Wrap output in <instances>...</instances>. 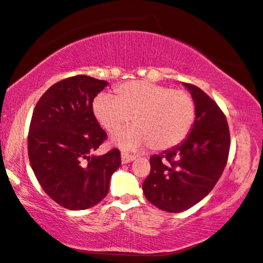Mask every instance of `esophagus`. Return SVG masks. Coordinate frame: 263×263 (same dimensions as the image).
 <instances>
[{
	"instance_id": "1",
	"label": "esophagus",
	"mask_w": 263,
	"mask_h": 263,
	"mask_svg": "<svg viewBox=\"0 0 263 263\" xmlns=\"http://www.w3.org/2000/svg\"><path fill=\"white\" fill-rule=\"evenodd\" d=\"M135 158H136L135 156L129 155V154H127V153H122V154H121V162H122V164L130 163V162H133V160H134Z\"/></svg>"
}]
</instances>
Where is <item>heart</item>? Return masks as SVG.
I'll return each mask as SVG.
<instances>
[{
	"mask_svg": "<svg viewBox=\"0 0 263 263\" xmlns=\"http://www.w3.org/2000/svg\"><path fill=\"white\" fill-rule=\"evenodd\" d=\"M97 121L114 133L132 120L135 124L113 135L115 145L137 149L150 145L167 150L186 139L194 124V99L183 90L154 83L133 81L115 89V96L101 92L92 104Z\"/></svg>",
	"mask_w": 263,
	"mask_h": 263,
	"instance_id": "b5f03b06",
	"label": "heart"
}]
</instances>
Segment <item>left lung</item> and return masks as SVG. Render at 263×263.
Masks as SVG:
<instances>
[{
	"mask_svg": "<svg viewBox=\"0 0 263 263\" xmlns=\"http://www.w3.org/2000/svg\"><path fill=\"white\" fill-rule=\"evenodd\" d=\"M194 99L196 117L187 139L150 158L146 200L168 213H181L213 191L228 163L230 132L218 105L197 87L183 83Z\"/></svg>",
	"mask_w": 263,
	"mask_h": 263,
	"instance_id": "8db88e82",
	"label": "left lung"
}]
</instances>
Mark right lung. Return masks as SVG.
Returning a JSON list of instances; mask_svg holds the SVG:
<instances>
[{
	"instance_id": "1",
	"label": "right lung",
	"mask_w": 263,
	"mask_h": 263,
	"mask_svg": "<svg viewBox=\"0 0 263 263\" xmlns=\"http://www.w3.org/2000/svg\"><path fill=\"white\" fill-rule=\"evenodd\" d=\"M108 83L78 75L55 83L32 114L27 151L46 194L69 210H84L107 195L112 174L121 165L118 149L92 155L107 139L92 101Z\"/></svg>"
}]
</instances>
